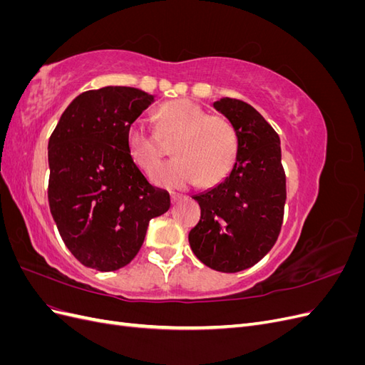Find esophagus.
Wrapping results in <instances>:
<instances>
[{
    "label": "esophagus",
    "instance_id": "34e87169",
    "mask_svg": "<svg viewBox=\"0 0 365 365\" xmlns=\"http://www.w3.org/2000/svg\"><path fill=\"white\" fill-rule=\"evenodd\" d=\"M170 200H172V204H176V202H178V201L181 200V195H178V193H172V195H170Z\"/></svg>",
    "mask_w": 365,
    "mask_h": 365
}]
</instances>
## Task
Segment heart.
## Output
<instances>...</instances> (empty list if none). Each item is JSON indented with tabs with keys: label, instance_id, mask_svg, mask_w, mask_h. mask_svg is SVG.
<instances>
[{
	"label": "heart",
	"instance_id": "heart-1",
	"mask_svg": "<svg viewBox=\"0 0 365 365\" xmlns=\"http://www.w3.org/2000/svg\"><path fill=\"white\" fill-rule=\"evenodd\" d=\"M160 132L175 138V158L153 173V182L164 187H185L200 182L215 185L227 178L237 158L239 138L231 121L208 114L187 98L170 101L158 108ZM128 153L141 170L150 173L163 157L158 137L141 120L130 123L126 132Z\"/></svg>",
	"mask_w": 365,
	"mask_h": 365
}]
</instances>
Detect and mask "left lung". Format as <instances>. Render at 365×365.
Masks as SVG:
<instances>
[{
  "mask_svg": "<svg viewBox=\"0 0 365 365\" xmlns=\"http://www.w3.org/2000/svg\"><path fill=\"white\" fill-rule=\"evenodd\" d=\"M213 106L237 132V158L222 182L193 196L201 219L189 242L208 268L239 272L267 256L280 233L286 201L280 138L245 102L224 97Z\"/></svg>",
  "mask_w": 365,
  "mask_h": 365,
  "instance_id": "obj_1",
  "label": "left lung"
}]
</instances>
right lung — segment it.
Listing matches in <instances>:
<instances>
[{
	"label": "right lung",
	"instance_id": "right-lung-1",
	"mask_svg": "<svg viewBox=\"0 0 365 365\" xmlns=\"http://www.w3.org/2000/svg\"><path fill=\"white\" fill-rule=\"evenodd\" d=\"M155 97L129 86L77 96L48 140V204L63 244L88 268L115 271L137 256L149 220L170 207L126 146L130 123Z\"/></svg>",
	"mask_w": 365,
	"mask_h": 365
}]
</instances>
